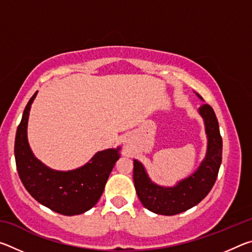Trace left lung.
I'll use <instances>...</instances> for the list:
<instances>
[{"mask_svg": "<svg viewBox=\"0 0 252 252\" xmlns=\"http://www.w3.org/2000/svg\"><path fill=\"white\" fill-rule=\"evenodd\" d=\"M198 96H200L198 94ZM201 97V96H200ZM208 135L206 159L193 174L173 188L157 186L149 179L143 165L133 162V181L136 194L148 210L158 215L173 216L187 211L207 197L218 177L222 159V138L216 113L209 104L199 108Z\"/></svg>", "mask_w": 252, "mask_h": 252, "instance_id": "left-lung-1", "label": "left lung"}]
</instances>
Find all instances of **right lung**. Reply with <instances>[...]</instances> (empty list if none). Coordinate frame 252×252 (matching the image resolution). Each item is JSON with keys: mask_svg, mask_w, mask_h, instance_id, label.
Returning <instances> with one entry per match:
<instances>
[{"mask_svg": "<svg viewBox=\"0 0 252 252\" xmlns=\"http://www.w3.org/2000/svg\"><path fill=\"white\" fill-rule=\"evenodd\" d=\"M36 93L25 106L16 130L14 155L18 173L32 197L51 210L64 216L80 215L95 206L120 155L118 149L100 151L91 161L73 171H54L36 159L29 147V112Z\"/></svg>", "mask_w": 252, "mask_h": 252, "instance_id": "obj_1", "label": "right lung"}]
</instances>
